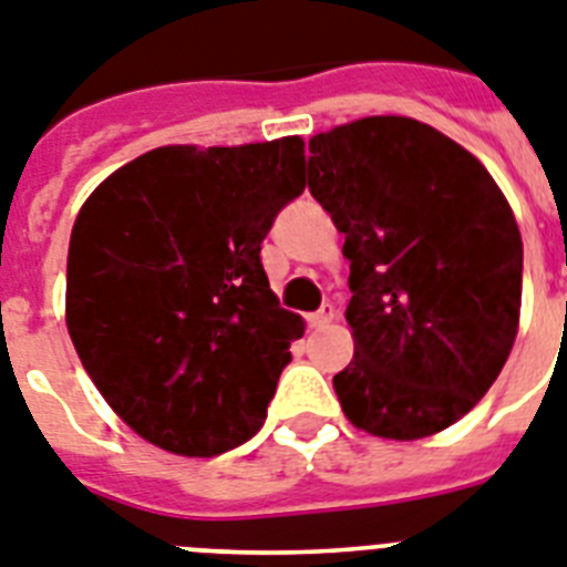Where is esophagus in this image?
<instances>
[{"instance_id": "obj_1", "label": "esophagus", "mask_w": 567, "mask_h": 567, "mask_svg": "<svg viewBox=\"0 0 567 567\" xmlns=\"http://www.w3.org/2000/svg\"><path fill=\"white\" fill-rule=\"evenodd\" d=\"M334 317H337L334 306H322L320 311L308 317V326H311V328H326L328 322H334Z\"/></svg>"}]
</instances>
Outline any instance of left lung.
Listing matches in <instances>:
<instances>
[{
	"label": "left lung",
	"mask_w": 567,
	"mask_h": 567,
	"mask_svg": "<svg viewBox=\"0 0 567 567\" xmlns=\"http://www.w3.org/2000/svg\"><path fill=\"white\" fill-rule=\"evenodd\" d=\"M308 150V189L351 261L342 412L369 435H435L482 401L516 342V216L482 161L430 123L374 114Z\"/></svg>",
	"instance_id": "8db88e82"
}]
</instances>
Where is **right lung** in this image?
<instances>
[{
	"label": "right lung",
	"instance_id": "add662e5",
	"mask_svg": "<svg viewBox=\"0 0 567 567\" xmlns=\"http://www.w3.org/2000/svg\"><path fill=\"white\" fill-rule=\"evenodd\" d=\"M306 189L299 135L158 146L80 207L65 326L97 392L137 435L213 458L261 430L306 322L261 268L276 213Z\"/></svg>",
	"mask_w": 567,
	"mask_h": 567
}]
</instances>
